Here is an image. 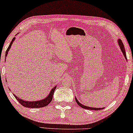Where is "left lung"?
<instances>
[{"label":"left lung","mask_w":133,"mask_h":133,"mask_svg":"<svg viewBox=\"0 0 133 133\" xmlns=\"http://www.w3.org/2000/svg\"><path fill=\"white\" fill-rule=\"evenodd\" d=\"M118 43H119V45L120 46V48H121V50L122 51V53L123 54V56H124V57L125 58V59L127 60V56H126V52H125V48H124V46H123V44L122 43V42L121 39H118ZM76 99V102L78 105H79L80 107H82V108H84V109H86V110H102L103 108H92V107H87V106H85V105H83L82 104H81V103H80L79 101H77V99H76V97L75 98Z\"/></svg>","instance_id":"left-lung-1"}]
</instances>
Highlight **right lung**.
<instances>
[{
	"label": "right lung",
	"mask_w": 133,
	"mask_h": 133,
	"mask_svg": "<svg viewBox=\"0 0 133 133\" xmlns=\"http://www.w3.org/2000/svg\"><path fill=\"white\" fill-rule=\"evenodd\" d=\"M15 39H16L15 37H14L13 39H12V41L11 42L10 44L9 45L8 48H7L6 51L5 52V56H6V57H7L9 50H10L11 46V45L12 44V43H13V42L14 41ZM6 57H5V58H6ZM56 88V86L53 87V88L51 89V90L50 94H48V96H47L46 97H45V99H43L41 100V101H23V99H19V97H18L17 96L15 95V94H13V95L14 97H16V99L17 100V101L19 102L22 105H23V107H26V108H42V107L47 106V105H48L49 103L51 102L52 99V97H53L54 92V91H55Z\"/></svg>",
	"instance_id": "right-lung-1"
}]
</instances>
